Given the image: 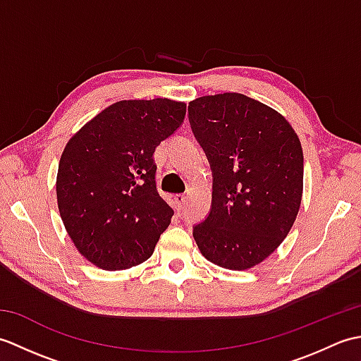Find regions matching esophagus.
Listing matches in <instances>:
<instances>
[{"label":"esophagus","mask_w":361,"mask_h":361,"mask_svg":"<svg viewBox=\"0 0 361 361\" xmlns=\"http://www.w3.org/2000/svg\"><path fill=\"white\" fill-rule=\"evenodd\" d=\"M173 200H175L176 209H183V208H185V204H186L188 195L186 194H176V195H173Z\"/></svg>","instance_id":"obj_1"}]
</instances>
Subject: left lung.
Instances as JSON below:
<instances>
[{
    "label": "left lung",
    "instance_id": "obj_1",
    "mask_svg": "<svg viewBox=\"0 0 361 361\" xmlns=\"http://www.w3.org/2000/svg\"><path fill=\"white\" fill-rule=\"evenodd\" d=\"M189 122L212 171L211 212L194 226L202 255L248 270L279 247L302 198L304 157L281 113L239 93L189 102Z\"/></svg>",
    "mask_w": 361,
    "mask_h": 361
}]
</instances>
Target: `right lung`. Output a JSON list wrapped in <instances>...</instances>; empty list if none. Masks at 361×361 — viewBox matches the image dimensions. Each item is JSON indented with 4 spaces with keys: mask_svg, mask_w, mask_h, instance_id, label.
<instances>
[{
    "mask_svg": "<svg viewBox=\"0 0 361 361\" xmlns=\"http://www.w3.org/2000/svg\"><path fill=\"white\" fill-rule=\"evenodd\" d=\"M186 104L119 101L75 133L57 172L68 235L91 264L126 270L147 260L173 216L157 189V145L181 126Z\"/></svg>",
    "mask_w": 361,
    "mask_h": 361,
    "instance_id": "1",
    "label": "right lung"
}]
</instances>
